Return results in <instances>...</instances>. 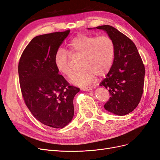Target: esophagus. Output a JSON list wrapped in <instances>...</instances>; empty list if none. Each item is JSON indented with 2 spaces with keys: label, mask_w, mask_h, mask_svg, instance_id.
<instances>
[{
  "label": "esophagus",
  "mask_w": 160,
  "mask_h": 160,
  "mask_svg": "<svg viewBox=\"0 0 160 160\" xmlns=\"http://www.w3.org/2000/svg\"><path fill=\"white\" fill-rule=\"evenodd\" d=\"M93 88H92L91 87H84V88H81V89L83 91H89V90H91Z\"/></svg>",
  "instance_id": "34e87169"
}]
</instances>
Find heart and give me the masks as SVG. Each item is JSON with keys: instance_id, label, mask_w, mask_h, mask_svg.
Wrapping results in <instances>:
<instances>
[{"instance_id": "1", "label": "heart", "mask_w": 160, "mask_h": 160, "mask_svg": "<svg viewBox=\"0 0 160 160\" xmlns=\"http://www.w3.org/2000/svg\"><path fill=\"white\" fill-rule=\"evenodd\" d=\"M68 52L58 49L54 57V64L57 71L69 77L72 72L71 56H80L81 68L70 77L71 83L83 86L91 83L95 75L103 77L113 66L115 47L112 38L108 35L95 36L80 33L69 42Z\"/></svg>"}]
</instances>
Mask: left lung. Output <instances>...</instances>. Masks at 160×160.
I'll return each instance as SVG.
<instances>
[{
	"mask_svg": "<svg viewBox=\"0 0 160 160\" xmlns=\"http://www.w3.org/2000/svg\"><path fill=\"white\" fill-rule=\"evenodd\" d=\"M107 32L115 47L112 67L100 83L109 89L111 97L105 109L118 115H125L137 108L143 91L145 67L136 46L124 34L110 25L97 27Z\"/></svg>",
	"mask_w": 160,
	"mask_h": 160,
	"instance_id": "1",
	"label": "left lung"
}]
</instances>
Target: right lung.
Instances as JSON below:
<instances>
[{"label":"right lung","mask_w":160,"mask_h":160,"mask_svg":"<svg viewBox=\"0 0 160 160\" xmlns=\"http://www.w3.org/2000/svg\"><path fill=\"white\" fill-rule=\"evenodd\" d=\"M70 30L38 35L23 51L18 71L22 96L41 123L63 128L74 115L73 99L80 89L59 74L54 57Z\"/></svg>","instance_id":"add662e5"}]
</instances>
